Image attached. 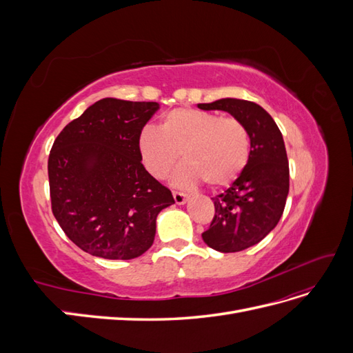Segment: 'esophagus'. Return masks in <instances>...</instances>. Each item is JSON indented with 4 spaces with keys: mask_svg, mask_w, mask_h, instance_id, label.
Here are the masks:
<instances>
[{
    "mask_svg": "<svg viewBox=\"0 0 353 353\" xmlns=\"http://www.w3.org/2000/svg\"><path fill=\"white\" fill-rule=\"evenodd\" d=\"M174 200L176 205H184V203L188 200V197L184 193H179V191H174Z\"/></svg>",
    "mask_w": 353,
    "mask_h": 353,
    "instance_id": "obj_1",
    "label": "esophagus"
}]
</instances>
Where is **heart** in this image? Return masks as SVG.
<instances>
[{
    "instance_id": "b5f03b06",
    "label": "heart",
    "mask_w": 353,
    "mask_h": 353,
    "mask_svg": "<svg viewBox=\"0 0 353 353\" xmlns=\"http://www.w3.org/2000/svg\"><path fill=\"white\" fill-rule=\"evenodd\" d=\"M143 162L154 178H165L183 154L185 163L174 174V184L194 187L203 179L227 187L249 162L250 138L236 117H221L199 109H175L163 116L159 130L145 126L138 137Z\"/></svg>"
}]
</instances>
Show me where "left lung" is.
<instances>
[{"label": "left lung", "mask_w": 353, "mask_h": 353, "mask_svg": "<svg viewBox=\"0 0 353 353\" xmlns=\"http://www.w3.org/2000/svg\"><path fill=\"white\" fill-rule=\"evenodd\" d=\"M197 108L228 112L249 132V162L223 193L212 199L215 218L201 234L212 249L241 252L268 236L284 212L290 176L283 135L271 114L253 101L221 99Z\"/></svg>", "instance_id": "left-lung-1"}]
</instances>
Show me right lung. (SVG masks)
<instances>
[{
    "mask_svg": "<svg viewBox=\"0 0 353 353\" xmlns=\"http://www.w3.org/2000/svg\"><path fill=\"white\" fill-rule=\"evenodd\" d=\"M154 101L103 99L63 128L48 157L51 209L79 249L128 261L152 248L156 219L174 205L138 147Z\"/></svg>",
    "mask_w": 353,
    "mask_h": 353,
    "instance_id": "1",
    "label": "right lung"
}]
</instances>
